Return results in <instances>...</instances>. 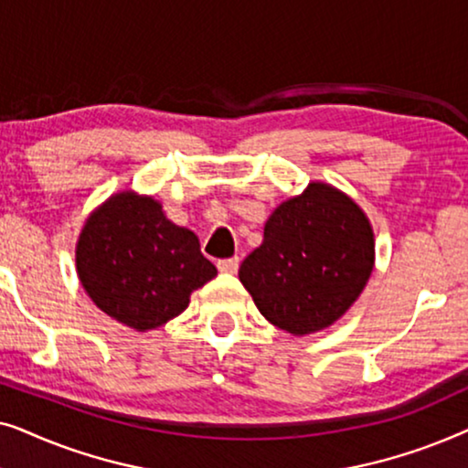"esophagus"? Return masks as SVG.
Segmentation results:
<instances>
[{"mask_svg": "<svg viewBox=\"0 0 468 468\" xmlns=\"http://www.w3.org/2000/svg\"><path fill=\"white\" fill-rule=\"evenodd\" d=\"M239 264H240L239 258H228V260H219V261H217V268H219V272L234 274L236 271H239Z\"/></svg>", "mask_w": 468, "mask_h": 468, "instance_id": "esophagus-1", "label": "esophagus"}]
</instances>
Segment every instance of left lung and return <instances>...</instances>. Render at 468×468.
Wrapping results in <instances>:
<instances>
[{
    "label": "left lung",
    "mask_w": 468,
    "mask_h": 468,
    "mask_svg": "<svg viewBox=\"0 0 468 468\" xmlns=\"http://www.w3.org/2000/svg\"><path fill=\"white\" fill-rule=\"evenodd\" d=\"M373 261V229L360 207L330 185L311 183L271 215L264 242L239 277L268 322L303 336L328 328L356 303Z\"/></svg>",
    "instance_id": "left-lung-1"
}]
</instances>
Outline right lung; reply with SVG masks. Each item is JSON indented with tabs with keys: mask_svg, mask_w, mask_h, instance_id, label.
<instances>
[{
	"mask_svg": "<svg viewBox=\"0 0 468 468\" xmlns=\"http://www.w3.org/2000/svg\"><path fill=\"white\" fill-rule=\"evenodd\" d=\"M76 268L93 303L140 332L181 315L191 292L217 274L191 229L165 219L153 197L130 191L108 197L89 217Z\"/></svg>",
	"mask_w": 468,
	"mask_h": 468,
	"instance_id": "right-lung-1",
	"label": "right lung"
}]
</instances>
